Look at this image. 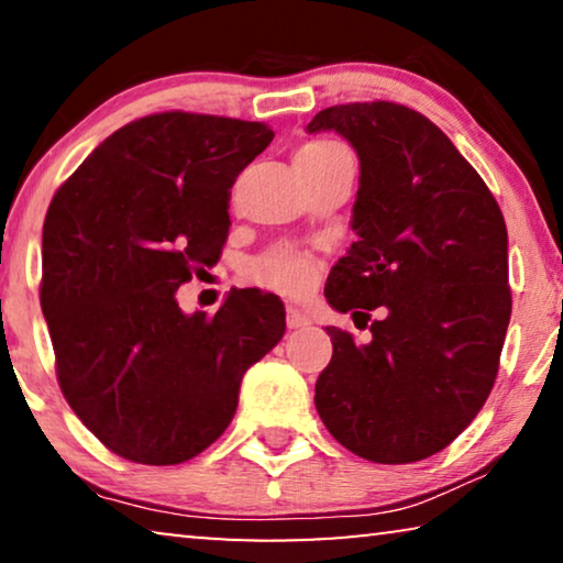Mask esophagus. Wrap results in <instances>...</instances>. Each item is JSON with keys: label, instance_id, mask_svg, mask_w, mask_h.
Returning <instances> with one entry per match:
<instances>
[{"label": "esophagus", "instance_id": "1", "mask_svg": "<svg viewBox=\"0 0 563 563\" xmlns=\"http://www.w3.org/2000/svg\"><path fill=\"white\" fill-rule=\"evenodd\" d=\"M285 323H288V329H303V327H308V323H311V319H308V316L300 311V308L288 306V313H285Z\"/></svg>", "mask_w": 563, "mask_h": 563}]
</instances>
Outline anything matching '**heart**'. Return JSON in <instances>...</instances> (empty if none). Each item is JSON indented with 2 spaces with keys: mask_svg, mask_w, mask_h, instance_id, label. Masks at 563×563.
<instances>
[{
  "mask_svg": "<svg viewBox=\"0 0 563 563\" xmlns=\"http://www.w3.org/2000/svg\"><path fill=\"white\" fill-rule=\"evenodd\" d=\"M344 147H339L336 142H327V140H313L306 142L303 147L296 153V165H316L329 161L331 155L342 153ZM316 275V265L311 257L306 255H296V252H278V255L265 257L263 263L255 265L252 271V278H255L257 285L271 290H280V292H303L308 285L313 283Z\"/></svg>",
  "mask_w": 563,
  "mask_h": 563,
  "instance_id": "b5f03b06",
  "label": "heart"
}]
</instances>
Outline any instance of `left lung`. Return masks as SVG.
<instances>
[{
	"instance_id": "8db88e82",
	"label": "left lung",
	"mask_w": 563,
	"mask_h": 563,
	"mask_svg": "<svg viewBox=\"0 0 563 563\" xmlns=\"http://www.w3.org/2000/svg\"><path fill=\"white\" fill-rule=\"evenodd\" d=\"M306 130L339 132L360 157L357 242L323 296L364 323L385 308L367 344L327 327L334 354L316 379V410L362 459L421 462L474 421L495 385L512 308L503 211L454 142L413 109L339 104Z\"/></svg>"
}]
</instances>
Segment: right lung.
<instances>
[{"instance_id":"right-lung-1","label":"right lung","mask_w":563,"mask_h":563,"mask_svg":"<svg viewBox=\"0 0 563 563\" xmlns=\"http://www.w3.org/2000/svg\"><path fill=\"white\" fill-rule=\"evenodd\" d=\"M275 132L163 112L107 137L55 191L43 224L41 306L68 406L107 449L180 464L232 423L244 372L285 334L255 288L213 316L184 313L178 285L219 260L229 188Z\"/></svg>"}]
</instances>
